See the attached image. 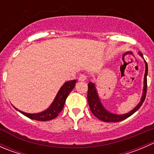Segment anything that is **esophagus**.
<instances>
[{"label":"esophagus","instance_id":"34e87169","mask_svg":"<svg viewBox=\"0 0 154 154\" xmlns=\"http://www.w3.org/2000/svg\"><path fill=\"white\" fill-rule=\"evenodd\" d=\"M87 79V76L86 74H81V75L79 77V80H80V81H85Z\"/></svg>","mask_w":154,"mask_h":154}]
</instances>
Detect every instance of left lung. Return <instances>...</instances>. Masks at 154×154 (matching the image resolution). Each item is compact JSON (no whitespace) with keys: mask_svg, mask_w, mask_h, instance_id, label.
<instances>
[{"mask_svg":"<svg viewBox=\"0 0 154 154\" xmlns=\"http://www.w3.org/2000/svg\"><path fill=\"white\" fill-rule=\"evenodd\" d=\"M141 57H143L142 54L139 53ZM145 62V74H144V90H143V94H142V99L141 101L136 108L133 109L132 111L130 112L127 113V114L124 115H116L113 114V113L108 112L104 107L103 106L102 103H100V100L99 99L98 94H97V91H96V88L94 86V83L91 82H89L88 84V94H87V99H88V103L89 105V108L92 114L95 116L96 118L100 121H103L104 122H122V121L125 120L130 117V116L136 112L141 106L142 105L143 102L145 100L146 93H147V64Z\"/></svg>","mask_w":154,"mask_h":154,"instance_id":"left-lung-1","label":"left lung"}]
</instances>
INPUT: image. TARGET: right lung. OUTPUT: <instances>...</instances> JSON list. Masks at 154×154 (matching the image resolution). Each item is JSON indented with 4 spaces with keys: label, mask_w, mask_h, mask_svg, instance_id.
<instances>
[{
    "label": "right lung",
    "mask_w": 154,
    "mask_h": 154,
    "mask_svg": "<svg viewBox=\"0 0 154 154\" xmlns=\"http://www.w3.org/2000/svg\"><path fill=\"white\" fill-rule=\"evenodd\" d=\"M76 83H77V80H71V81H68L66 83H64V85L61 87L60 91L57 93V96H56L52 104L45 111L39 113H35V114H29V113H26L24 112L20 111L18 109H15L18 112L22 113L23 115L28 117L29 119H32V120L46 122V121H50L51 119H55L58 116L59 113L63 110L65 103H66V98H67L69 93L74 88Z\"/></svg>",
    "instance_id": "right-lung-1"
}]
</instances>
